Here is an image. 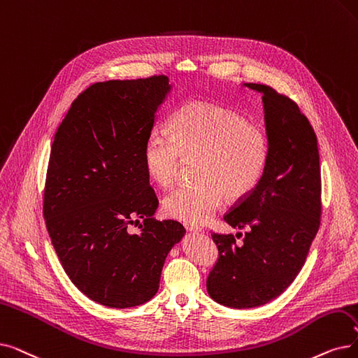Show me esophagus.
Here are the masks:
<instances>
[{"mask_svg":"<svg viewBox=\"0 0 358 358\" xmlns=\"http://www.w3.org/2000/svg\"><path fill=\"white\" fill-rule=\"evenodd\" d=\"M184 228L187 229L189 232H194V234H199V232H201V231H200V228L193 227V225H190V224H184Z\"/></svg>","mask_w":358,"mask_h":358,"instance_id":"34e87169","label":"esophagus"}]
</instances>
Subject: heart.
I'll use <instances>...</instances> for the list:
<instances>
[{
    "instance_id": "heart-1",
    "label": "heart",
    "mask_w": 358,
    "mask_h": 358,
    "mask_svg": "<svg viewBox=\"0 0 358 358\" xmlns=\"http://www.w3.org/2000/svg\"><path fill=\"white\" fill-rule=\"evenodd\" d=\"M194 161L197 181L165 196L162 209L173 220L199 225L225 199L243 200L257 187L269 161V138L257 124L228 108L185 102L169 120V136L152 134L146 141L143 166L155 184L166 189L181 166Z\"/></svg>"
}]
</instances>
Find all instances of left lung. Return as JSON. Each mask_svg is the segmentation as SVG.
<instances>
[{"mask_svg": "<svg viewBox=\"0 0 358 358\" xmlns=\"http://www.w3.org/2000/svg\"><path fill=\"white\" fill-rule=\"evenodd\" d=\"M262 93L269 161L257 187L224 221L245 229L212 234L217 257L206 288L231 308H252L281 295L301 271L320 225L317 137L294 101L266 85L244 83ZM241 236L237 234V238Z\"/></svg>", "mask_w": 358, "mask_h": 358, "instance_id": "left-lung-1", "label": "left lung"}]
</instances>
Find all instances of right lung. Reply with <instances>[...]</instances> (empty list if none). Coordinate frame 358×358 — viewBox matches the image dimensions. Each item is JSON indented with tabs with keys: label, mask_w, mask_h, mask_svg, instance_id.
<instances>
[{
	"label": "right lung",
	"mask_w": 358,
	"mask_h": 358,
	"mask_svg": "<svg viewBox=\"0 0 358 358\" xmlns=\"http://www.w3.org/2000/svg\"><path fill=\"white\" fill-rule=\"evenodd\" d=\"M168 77L95 83L59 124L51 149L43 216L71 282L113 308L145 304L158 292L165 259L185 234L177 221L153 217L158 199L143 148ZM142 219L141 232L127 229Z\"/></svg>",
	"instance_id": "right-lung-1"
}]
</instances>
